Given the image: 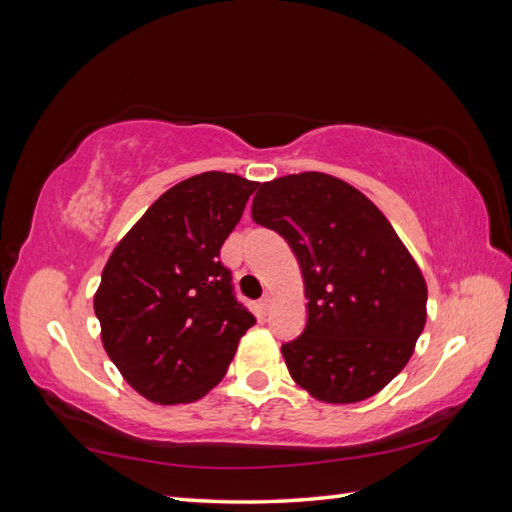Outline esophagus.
Wrapping results in <instances>:
<instances>
[{"instance_id": "1", "label": "esophagus", "mask_w": 512, "mask_h": 512, "mask_svg": "<svg viewBox=\"0 0 512 512\" xmlns=\"http://www.w3.org/2000/svg\"><path fill=\"white\" fill-rule=\"evenodd\" d=\"M259 307H261V312L268 314V312L272 310V296H270V294H264V296H261Z\"/></svg>"}]
</instances>
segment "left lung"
Wrapping results in <instances>:
<instances>
[{
    "label": "left lung",
    "instance_id": "1",
    "mask_svg": "<svg viewBox=\"0 0 512 512\" xmlns=\"http://www.w3.org/2000/svg\"><path fill=\"white\" fill-rule=\"evenodd\" d=\"M251 216L288 240L303 272L307 325L281 347L294 382L325 403L377 395L412 358L427 318L423 272L392 224L325 172L261 183Z\"/></svg>",
    "mask_w": 512,
    "mask_h": 512
}]
</instances>
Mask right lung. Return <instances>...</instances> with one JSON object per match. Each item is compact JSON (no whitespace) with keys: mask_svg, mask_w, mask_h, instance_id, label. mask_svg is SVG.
Segmentation results:
<instances>
[{"mask_svg":"<svg viewBox=\"0 0 512 512\" xmlns=\"http://www.w3.org/2000/svg\"><path fill=\"white\" fill-rule=\"evenodd\" d=\"M259 183L202 172L152 202L93 296L104 351L141 397L192 403L220 384L255 316L235 299L220 248Z\"/></svg>","mask_w":512,"mask_h":512,"instance_id":"1","label":"right lung"}]
</instances>
